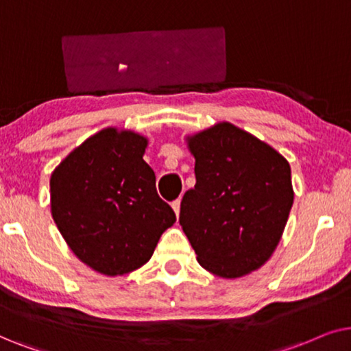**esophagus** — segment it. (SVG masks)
<instances>
[{"label":"esophagus","mask_w":351,"mask_h":351,"mask_svg":"<svg viewBox=\"0 0 351 351\" xmlns=\"http://www.w3.org/2000/svg\"><path fill=\"white\" fill-rule=\"evenodd\" d=\"M171 207H173V210H175L176 217H178V215H180V207H181V200H180V199L173 200V202H171Z\"/></svg>","instance_id":"34e87169"}]
</instances>
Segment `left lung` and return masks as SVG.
Here are the masks:
<instances>
[{
  "instance_id": "left-lung-1",
  "label": "left lung",
  "mask_w": 351,
  "mask_h": 351,
  "mask_svg": "<svg viewBox=\"0 0 351 351\" xmlns=\"http://www.w3.org/2000/svg\"><path fill=\"white\" fill-rule=\"evenodd\" d=\"M188 144L195 186L181 200L180 224L199 263L230 279L258 269L279 244L293 204L289 162L228 121Z\"/></svg>"
}]
</instances>
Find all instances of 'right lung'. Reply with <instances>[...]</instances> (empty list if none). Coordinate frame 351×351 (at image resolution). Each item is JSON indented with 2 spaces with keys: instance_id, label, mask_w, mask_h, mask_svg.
<instances>
[{
  "instance_id": "1",
  "label": "right lung",
  "mask_w": 351,
  "mask_h": 351,
  "mask_svg": "<svg viewBox=\"0 0 351 351\" xmlns=\"http://www.w3.org/2000/svg\"><path fill=\"white\" fill-rule=\"evenodd\" d=\"M147 139L106 128L73 149L51 175V213L83 263L117 276L149 261L176 215L158 197L143 160Z\"/></svg>"
}]
</instances>
